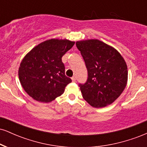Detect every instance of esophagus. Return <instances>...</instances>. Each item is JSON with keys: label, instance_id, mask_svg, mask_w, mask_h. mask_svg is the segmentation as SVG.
I'll return each mask as SVG.
<instances>
[{"label": "esophagus", "instance_id": "obj_1", "mask_svg": "<svg viewBox=\"0 0 147 147\" xmlns=\"http://www.w3.org/2000/svg\"><path fill=\"white\" fill-rule=\"evenodd\" d=\"M71 79H72V82H75V81H76V77H75V76H73V77H72Z\"/></svg>", "mask_w": 147, "mask_h": 147}]
</instances>
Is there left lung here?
Instances as JSON below:
<instances>
[{
	"mask_svg": "<svg viewBox=\"0 0 147 147\" xmlns=\"http://www.w3.org/2000/svg\"><path fill=\"white\" fill-rule=\"evenodd\" d=\"M76 45L88 70L86 83L79 84L84 99L95 108L112 104L127 84L125 61L115 49L97 39L77 41Z\"/></svg>",
	"mask_w": 147,
	"mask_h": 147,
	"instance_id": "left-lung-1",
	"label": "left lung"
}]
</instances>
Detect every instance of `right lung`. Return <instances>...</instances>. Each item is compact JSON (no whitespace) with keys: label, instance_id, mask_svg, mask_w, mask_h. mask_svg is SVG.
Returning <instances> with one entry per match:
<instances>
[{"label":"right lung","instance_id":"1","mask_svg":"<svg viewBox=\"0 0 147 147\" xmlns=\"http://www.w3.org/2000/svg\"><path fill=\"white\" fill-rule=\"evenodd\" d=\"M74 44V41L66 39L48 40L25 55L20 64L18 77L30 97L48 103L63 93L72 79L65 75L61 58Z\"/></svg>","mask_w":147,"mask_h":147}]
</instances>
